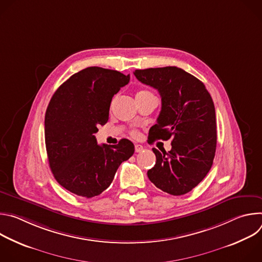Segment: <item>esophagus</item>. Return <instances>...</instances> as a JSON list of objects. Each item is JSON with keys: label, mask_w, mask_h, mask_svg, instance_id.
<instances>
[{"label": "esophagus", "mask_w": 262, "mask_h": 262, "mask_svg": "<svg viewBox=\"0 0 262 262\" xmlns=\"http://www.w3.org/2000/svg\"><path fill=\"white\" fill-rule=\"evenodd\" d=\"M143 150H144V147H143L142 145L137 144V145L135 146V151H136V152H142Z\"/></svg>", "instance_id": "esophagus-1"}]
</instances>
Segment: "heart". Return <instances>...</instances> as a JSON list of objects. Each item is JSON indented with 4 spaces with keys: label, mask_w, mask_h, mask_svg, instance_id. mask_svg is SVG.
Segmentation results:
<instances>
[{
    "label": "heart",
    "mask_w": 262,
    "mask_h": 262,
    "mask_svg": "<svg viewBox=\"0 0 262 262\" xmlns=\"http://www.w3.org/2000/svg\"><path fill=\"white\" fill-rule=\"evenodd\" d=\"M145 93H150V92H148V91H145V90H142V91L138 92V94H145ZM133 134H134L135 136H138V133H137V132H134Z\"/></svg>",
    "instance_id": "b5f03b06"
}]
</instances>
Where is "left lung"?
Returning a JSON list of instances; mask_svg holds the SVG:
<instances>
[{"instance_id":"obj_1","label":"left lung","mask_w":262,"mask_h":262,"mask_svg":"<svg viewBox=\"0 0 262 262\" xmlns=\"http://www.w3.org/2000/svg\"><path fill=\"white\" fill-rule=\"evenodd\" d=\"M134 74L143 84L157 89L162 97L158 123L150 130L156 140L172 139V149L160 152L150 181L173 196L191 192L209 172L216 147L215 110L204 84L175 66L137 69Z\"/></svg>"}]
</instances>
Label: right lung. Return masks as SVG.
Wrapping results in <instances>:
<instances>
[{"label": "right lung", "mask_w": 262, "mask_h": 262, "mask_svg": "<svg viewBox=\"0 0 262 262\" xmlns=\"http://www.w3.org/2000/svg\"><path fill=\"white\" fill-rule=\"evenodd\" d=\"M129 74L101 67L74 73L53 95L45 119L46 147L54 177L72 194L92 198L106 190L120 164L135 152L134 144L98 145L94 134L108 120L113 96Z\"/></svg>", "instance_id": "1"}]
</instances>
